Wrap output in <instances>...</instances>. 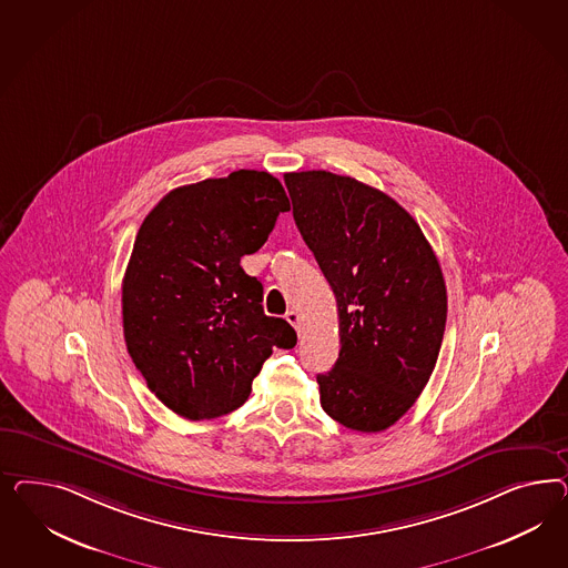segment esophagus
<instances>
[{"instance_id":"obj_1","label":"esophagus","mask_w":568,"mask_h":568,"mask_svg":"<svg viewBox=\"0 0 568 568\" xmlns=\"http://www.w3.org/2000/svg\"><path fill=\"white\" fill-rule=\"evenodd\" d=\"M285 318H287V323H290V325L297 331V335H300V333H302V316H300V312L290 310V312L285 314Z\"/></svg>"}]
</instances>
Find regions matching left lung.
<instances>
[{
    "mask_svg": "<svg viewBox=\"0 0 568 568\" xmlns=\"http://www.w3.org/2000/svg\"><path fill=\"white\" fill-rule=\"evenodd\" d=\"M293 219L337 300L339 358L321 406L347 429H389L429 383L446 331L442 266L413 216L352 176L287 172Z\"/></svg>",
    "mask_w": 568,
    "mask_h": 568,
    "instance_id": "left-lung-1",
    "label": "left lung"
}]
</instances>
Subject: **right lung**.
<instances>
[{"instance_id": "right-lung-1", "label": "right lung", "mask_w": 568, "mask_h": 568, "mask_svg": "<svg viewBox=\"0 0 568 568\" xmlns=\"http://www.w3.org/2000/svg\"><path fill=\"white\" fill-rule=\"evenodd\" d=\"M290 210L273 174L235 171L166 193L139 226L122 278L124 342L155 397L190 420L237 410L273 347L297 335L245 275Z\"/></svg>"}]
</instances>
